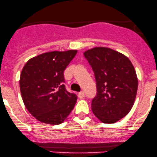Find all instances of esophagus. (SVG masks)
Segmentation results:
<instances>
[{"instance_id":"1","label":"esophagus","mask_w":157,"mask_h":157,"mask_svg":"<svg viewBox=\"0 0 157 157\" xmlns=\"http://www.w3.org/2000/svg\"><path fill=\"white\" fill-rule=\"evenodd\" d=\"M78 97L80 99H82V98H84V97H85V92L84 91H80L78 93Z\"/></svg>"}]
</instances>
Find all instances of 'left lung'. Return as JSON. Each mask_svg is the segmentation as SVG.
<instances>
[{
  "label": "left lung",
  "instance_id": "1",
  "mask_svg": "<svg viewBox=\"0 0 157 157\" xmlns=\"http://www.w3.org/2000/svg\"><path fill=\"white\" fill-rule=\"evenodd\" d=\"M84 56L96 79L93 112L102 123L114 124L125 117L134 104L138 89L134 67L129 58L109 48H92Z\"/></svg>",
  "mask_w": 157,
  "mask_h": 157
}]
</instances>
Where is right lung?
<instances>
[{
  "label": "right lung",
  "mask_w": 157,
  "mask_h": 157,
  "mask_svg": "<svg viewBox=\"0 0 157 157\" xmlns=\"http://www.w3.org/2000/svg\"><path fill=\"white\" fill-rule=\"evenodd\" d=\"M76 50L52 52L28 60L20 75V90L25 107L40 122L58 125L70 114L76 94L66 88L63 72Z\"/></svg>",
  "instance_id": "add662e5"
}]
</instances>
